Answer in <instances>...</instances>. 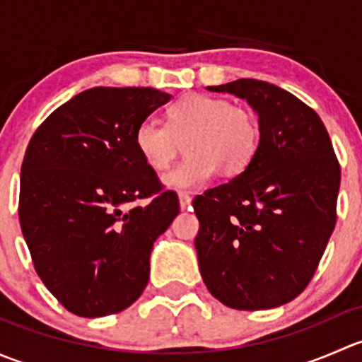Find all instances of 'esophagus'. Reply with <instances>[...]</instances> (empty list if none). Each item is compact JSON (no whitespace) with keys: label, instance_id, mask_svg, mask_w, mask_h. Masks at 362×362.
<instances>
[{"label":"esophagus","instance_id":"obj_1","mask_svg":"<svg viewBox=\"0 0 362 362\" xmlns=\"http://www.w3.org/2000/svg\"><path fill=\"white\" fill-rule=\"evenodd\" d=\"M178 203H180L182 210H185L191 204V196L187 192H178Z\"/></svg>","mask_w":362,"mask_h":362}]
</instances>
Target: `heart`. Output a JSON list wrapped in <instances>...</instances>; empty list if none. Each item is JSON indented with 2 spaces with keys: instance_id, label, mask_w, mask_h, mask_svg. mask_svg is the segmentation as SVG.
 Segmentation results:
<instances>
[{
  "instance_id": "heart-1",
  "label": "heart",
  "mask_w": 362,
  "mask_h": 362,
  "mask_svg": "<svg viewBox=\"0 0 362 362\" xmlns=\"http://www.w3.org/2000/svg\"><path fill=\"white\" fill-rule=\"evenodd\" d=\"M259 122L247 108L222 98L189 94L168 110V126L154 117L134 129V147L151 170L164 171L182 144L187 158L164 177L171 189H192L215 171L233 177L245 170L259 148Z\"/></svg>"
}]
</instances>
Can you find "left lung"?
<instances>
[{
  "label": "left lung",
  "mask_w": 362,
  "mask_h": 362,
  "mask_svg": "<svg viewBox=\"0 0 362 362\" xmlns=\"http://www.w3.org/2000/svg\"><path fill=\"white\" fill-rule=\"evenodd\" d=\"M206 89L245 100L261 138L242 173L192 202L199 272L229 308H276L305 291L326 250L339 164L320 117L282 87L240 78Z\"/></svg>",
  "instance_id": "obj_1"
}]
</instances>
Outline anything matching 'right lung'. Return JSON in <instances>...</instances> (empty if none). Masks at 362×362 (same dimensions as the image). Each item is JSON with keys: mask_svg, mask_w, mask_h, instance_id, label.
<instances>
[{"mask_svg": "<svg viewBox=\"0 0 362 362\" xmlns=\"http://www.w3.org/2000/svg\"><path fill=\"white\" fill-rule=\"evenodd\" d=\"M170 100L152 87H93L29 141L21 229L42 282L75 315L122 312L147 287L152 247L180 208L138 154L134 129Z\"/></svg>", "mask_w": 362, "mask_h": 362, "instance_id": "obj_1", "label": "right lung"}]
</instances>
